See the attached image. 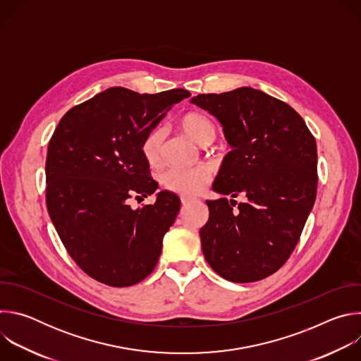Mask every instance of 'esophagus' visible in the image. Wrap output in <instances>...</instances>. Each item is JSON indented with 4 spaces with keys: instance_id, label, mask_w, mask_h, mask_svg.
<instances>
[{
    "instance_id": "obj_1",
    "label": "esophagus",
    "mask_w": 361,
    "mask_h": 361,
    "mask_svg": "<svg viewBox=\"0 0 361 361\" xmlns=\"http://www.w3.org/2000/svg\"><path fill=\"white\" fill-rule=\"evenodd\" d=\"M190 202H192V198H191V197H185V195L181 197V204H183V205H188Z\"/></svg>"
}]
</instances>
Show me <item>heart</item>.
Returning <instances> with one entry per match:
<instances>
[{"instance_id":"obj_1","label":"heart","mask_w":361,"mask_h":361,"mask_svg":"<svg viewBox=\"0 0 361 361\" xmlns=\"http://www.w3.org/2000/svg\"><path fill=\"white\" fill-rule=\"evenodd\" d=\"M181 130L200 145H210L217 137L216 124L202 113L191 111L181 117ZM164 134L160 128L149 130L141 142V154L144 160L152 167L161 161ZM212 173L207 167H171L164 171L163 184L178 194L195 195L207 187Z\"/></svg>"}]
</instances>
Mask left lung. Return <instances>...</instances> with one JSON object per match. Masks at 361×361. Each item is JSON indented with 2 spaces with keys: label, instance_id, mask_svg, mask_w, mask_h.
Here are the masks:
<instances>
[{
  "label": "left lung",
  "instance_id": "1",
  "mask_svg": "<svg viewBox=\"0 0 361 361\" xmlns=\"http://www.w3.org/2000/svg\"><path fill=\"white\" fill-rule=\"evenodd\" d=\"M191 102L220 121L233 148L213 184L231 200L205 201V260L228 281L263 280L288 260L314 205L316 140L294 109L251 87L198 94ZM238 195L243 203L233 200Z\"/></svg>",
  "mask_w": 361,
  "mask_h": 361
}]
</instances>
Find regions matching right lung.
I'll list each match as a JSON object with an SVG mask.
<instances>
[{
	"mask_svg": "<svg viewBox=\"0 0 361 361\" xmlns=\"http://www.w3.org/2000/svg\"><path fill=\"white\" fill-rule=\"evenodd\" d=\"M190 95L183 88L138 94L113 87L67 111L51 137L45 161L48 214L71 259L91 279L128 287L157 266L180 198L163 190L156 202L137 210L128 200L159 188L141 142Z\"/></svg>",
	"mask_w": 361,
	"mask_h": 361,
	"instance_id": "right-lung-1",
	"label": "right lung"
}]
</instances>
